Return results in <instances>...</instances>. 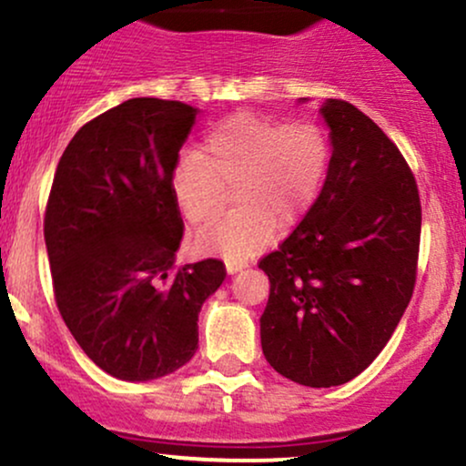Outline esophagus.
Masks as SVG:
<instances>
[{
	"label": "esophagus",
	"mask_w": 466,
	"mask_h": 466,
	"mask_svg": "<svg viewBox=\"0 0 466 466\" xmlns=\"http://www.w3.org/2000/svg\"><path fill=\"white\" fill-rule=\"evenodd\" d=\"M248 267V258H226V269L228 274H237V271Z\"/></svg>",
	"instance_id": "1"
}]
</instances>
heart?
<instances>
[{"instance_id": "1", "label": "heart", "mask_w": 466, "mask_h": 466, "mask_svg": "<svg viewBox=\"0 0 466 466\" xmlns=\"http://www.w3.org/2000/svg\"><path fill=\"white\" fill-rule=\"evenodd\" d=\"M333 162L329 133L315 120L229 116L203 136L201 151H184L170 173V195L190 223L210 221L234 186L238 206L197 234L206 251L248 256L300 223L322 195Z\"/></svg>"}]
</instances>
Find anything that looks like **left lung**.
Segmentation results:
<instances>
[{"label": "left lung", "instance_id": "obj_1", "mask_svg": "<svg viewBox=\"0 0 466 466\" xmlns=\"http://www.w3.org/2000/svg\"><path fill=\"white\" fill-rule=\"evenodd\" d=\"M333 162L313 210L260 258L269 300L260 344L309 388L349 383L377 360L416 285L420 197L390 137L346 100L322 106Z\"/></svg>", "mask_w": 466, "mask_h": 466}]
</instances>
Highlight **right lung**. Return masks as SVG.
<instances>
[{
  "instance_id": "1",
  "label": "right lung",
  "mask_w": 466,
  "mask_h": 466,
  "mask_svg": "<svg viewBox=\"0 0 466 466\" xmlns=\"http://www.w3.org/2000/svg\"><path fill=\"white\" fill-rule=\"evenodd\" d=\"M197 106L131 98L83 125L58 159L44 234L63 322L111 377L148 381L199 344L201 304L226 280L218 258L177 267L184 221L170 173Z\"/></svg>"
}]
</instances>
